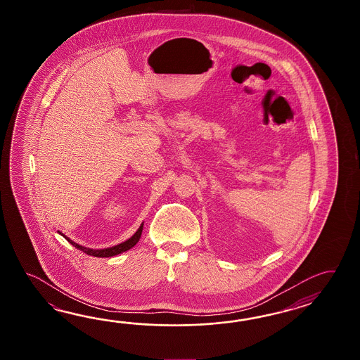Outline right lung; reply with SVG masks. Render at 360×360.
Wrapping results in <instances>:
<instances>
[{"mask_svg": "<svg viewBox=\"0 0 360 360\" xmlns=\"http://www.w3.org/2000/svg\"><path fill=\"white\" fill-rule=\"evenodd\" d=\"M143 225H144V222L139 226V229L136 230V233H135L132 237L129 238L127 240H124V242L120 243V245H113V247L103 248V250H94V248L84 247V245H78L76 242H73L70 238L67 237V236H64V234H63L61 231H59V230H58V233L61 234L63 237L65 238L70 245H75L77 250L82 251V252L86 253V255H90V256H94V257H112V256H117V255H120V253L129 251L130 248H132L134 245L138 243L139 239L141 237V233H143Z\"/></svg>", "mask_w": 360, "mask_h": 360, "instance_id": "1", "label": "right lung"}]
</instances>
